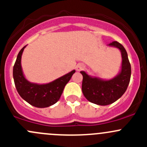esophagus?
Wrapping results in <instances>:
<instances>
[{
    "mask_svg": "<svg viewBox=\"0 0 147 147\" xmlns=\"http://www.w3.org/2000/svg\"><path fill=\"white\" fill-rule=\"evenodd\" d=\"M84 68V65L82 64H78V65L76 66V69L78 71H80L82 70V69Z\"/></svg>",
    "mask_w": 147,
    "mask_h": 147,
    "instance_id": "esophagus-1",
    "label": "esophagus"
}]
</instances>
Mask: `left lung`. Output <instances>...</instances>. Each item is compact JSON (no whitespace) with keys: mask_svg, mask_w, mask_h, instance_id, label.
Returning <instances> with one entry per match:
<instances>
[{"mask_svg":"<svg viewBox=\"0 0 147 147\" xmlns=\"http://www.w3.org/2000/svg\"><path fill=\"white\" fill-rule=\"evenodd\" d=\"M109 45L117 47L121 53V70L117 76L110 80H102L91 78L84 71L80 72L83 76V94L88 101L98 105H110L119 99L127 90L131 78V65L124 46L117 41Z\"/></svg>","mask_w":147,"mask_h":147,"instance_id":"8db88e82","label":"left lung"}]
</instances>
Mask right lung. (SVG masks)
<instances>
[{
  "instance_id": "obj_1",
  "label": "right lung",
  "mask_w": 147,
  "mask_h": 147,
  "mask_svg": "<svg viewBox=\"0 0 147 147\" xmlns=\"http://www.w3.org/2000/svg\"><path fill=\"white\" fill-rule=\"evenodd\" d=\"M25 47L26 46L19 52L13 66V75L16 90L23 100L35 107L44 108L51 106L60 100L65 85L75 70L48 84H38L28 82L24 78L20 64L22 53Z\"/></svg>"
}]
</instances>
